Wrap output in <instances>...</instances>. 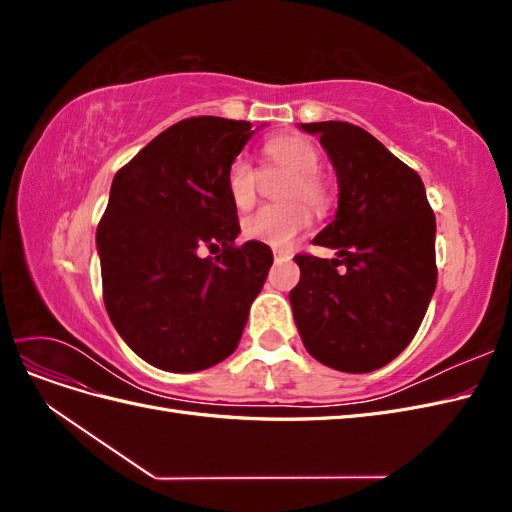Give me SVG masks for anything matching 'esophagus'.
<instances>
[{"mask_svg": "<svg viewBox=\"0 0 512 512\" xmlns=\"http://www.w3.org/2000/svg\"><path fill=\"white\" fill-rule=\"evenodd\" d=\"M273 258H275V262H284V260H290V254H286V252H273Z\"/></svg>", "mask_w": 512, "mask_h": 512, "instance_id": "1", "label": "esophagus"}]
</instances>
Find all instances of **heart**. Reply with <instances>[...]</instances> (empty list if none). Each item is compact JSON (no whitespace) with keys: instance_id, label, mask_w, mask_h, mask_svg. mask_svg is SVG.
Wrapping results in <instances>:
<instances>
[{"instance_id":"heart-1","label":"heart","mask_w":512,"mask_h":512,"mask_svg":"<svg viewBox=\"0 0 512 512\" xmlns=\"http://www.w3.org/2000/svg\"><path fill=\"white\" fill-rule=\"evenodd\" d=\"M262 153L269 164L292 173V179L282 190L284 205H267L245 215L243 235L269 247H288L312 224V213L302 203L307 202L316 211L329 205V190L318 177L320 153L312 141L294 134L271 138L262 147ZM224 185L232 205L250 209L258 192L256 168L247 158L237 156L226 168Z\"/></svg>"}]
</instances>
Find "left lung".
Returning <instances> with one entry per match:
<instances>
[{
    "instance_id": "1",
    "label": "left lung",
    "mask_w": 512,
    "mask_h": 512,
    "mask_svg": "<svg viewBox=\"0 0 512 512\" xmlns=\"http://www.w3.org/2000/svg\"><path fill=\"white\" fill-rule=\"evenodd\" d=\"M337 175V211L314 237L337 258L294 256V322L322 365L367 374L391 363L425 318L438 282L436 218L425 185L378 138L346 121L299 123Z\"/></svg>"
}]
</instances>
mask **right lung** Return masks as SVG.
Here are the masks:
<instances>
[{
	"instance_id": "1",
	"label": "right lung",
	"mask_w": 512,
	"mask_h": 512,
	"mask_svg": "<svg viewBox=\"0 0 512 512\" xmlns=\"http://www.w3.org/2000/svg\"><path fill=\"white\" fill-rule=\"evenodd\" d=\"M256 130L224 117L183 119L113 179L96 232L104 305L123 342L153 367L188 374L239 346L273 254L258 241L235 245L241 228L224 177ZM205 244L223 250L215 261L197 256Z\"/></svg>"
}]
</instances>
